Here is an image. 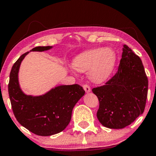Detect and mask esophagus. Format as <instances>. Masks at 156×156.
I'll list each match as a JSON object with an SVG mask.
<instances>
[{"label":"esophagus","instance_id":"esophagus-1","mask_svg":"<svg viewBox=\"0 0 156 156\" xmlns=\"http://www.w3.org/2000/svg\"><path fill=\"white\" fill-rule=\"evenodd\" d=\"M83 88L84 90H85L86 92H89L91 91V88L89 87V86L88 85V84H83Z\"/></svg>","mask_w":156,"mask_h":156}]
</instances>
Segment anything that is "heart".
<instances>
[{
    "label": "heart",
    "instance_id": "1",
    "mask_svg": "<svg viewBox=\"0 0 156 156\" xmlns=\"http://www.w3.org/2000/svg\"><path fill=\"white\" fill-rule=\"evenodd\" d=\"M116 62V54L108 48H95L83 52L76 57L73 67L79 72L88 71L89 78L102 82L112 74Z\"/></svg>",
    "mask_w": 156,
    "mask_h": 156
}]
</instances>
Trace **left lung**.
Listing matches in <instances>:
<instances>
[{"mask_svg": "<svg viewBox=\"0 0 156 156\" xmlns=\"http://www.w3.org/2000/svg\"><path fill=\"white\" fill-rule=\"evenodd\" d=\"M147 91L148 79L141 58L124 45L117 72L104 85L92 89L99 101L98 120L113 129L130 125L144 112Z\"/></svg>", "mask_w": 156, "mask_h": 156, "instance_id": "1", "label": "left lung"}]
</instances>
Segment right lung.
<instances>
[{
    "instance_id": "add662e5",
    "label": "right lung",
    "mask_w": 156,
    "mask_h": 156,
    "mask_svg": "<svg viewBox=\"0 0 156 156\" xmlns=\"http://www.w3.org/2000/svg\"><path fill=\"white\" fill-rule=\"evenodd\" d=\"M51 46H39L32 51H44ZM26 52L12 66L8 85L14 115L18 122L38 136H48L60 133L69 123L73 107L85 94L78 84L59 86L42 96L32 97L21 91L18 83L20 65Z\"/></svg>"
}]
</instances>
